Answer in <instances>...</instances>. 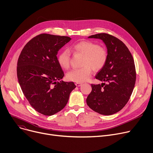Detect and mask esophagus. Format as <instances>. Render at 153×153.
Segmentation results:
<instances>
[{
	"mask_svg": "<svg viewBox=\"0 0 153 153\" xmlns=\"http://www.w3.org/2000/svg\"><path fill=\"white\" fill-rule=\"evenodd\" d=\"M76 85L77 86V87H80V86H81V85H82V83H79V82H76Z\"/></svg>",
	"mask_w": 153,
	"mask_h": 153,
	"instance_id": "34e87169",
	"label": "esophagus"
}]
</instances>
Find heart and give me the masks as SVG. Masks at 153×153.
<instances>
[{
  "label": "heart",
  "instance_id": "obj_1",
  "mask_svg": "<svg viewBox=\"0 0 153 153\" xmlns=\"http://www.w3.org/2000/svg\"><path fill=\"white\" fill-rule=\"evenodd\" d=\"M70 50L74 53L83 55L82 66L74 69L67 74V79L75 82H84L91 76L92 69L98 71L106 65L108 53L103 46L88 40H82L73 45ZM59 65L64 69H69L71 63V53L68 50L61 52L57 57Z\"/></svg>",
  "mask_w": 153,
  "mask_h": 153
}]
</instances>
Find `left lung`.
I'll return each mask as SVG.
<instances>
[{
	"label": "left lung",
	"mask_w": 153,
	"mask_h": 153,
	"mask_svg": "<svg viewBox=\"0 0 153 153\" xmlns=\"http://www.w3.org/2000/svg\"><path fill=\"white\" fill-rule=\"evenodd\" d=\"M88 38L102 40L108 57L105 66L95 76L103 83L91 84L87 104L99 114H113L126 106L134 88L136 70L134 58L124 43L113 36L100 33Z\"/></svg>",
	"instance_id": "obj_1"
}]
</instances>
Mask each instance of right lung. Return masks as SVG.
Here are the masks:
<instances>
[{
    "instance_id": "add662e5",
    "label": "right lung",
    "mask_w": 153,
    "mask_h": 153,
    "mask_svg": "<svg viewBox=\"0 0 153 153\" xmlns=\"http://www.w3.org/2000/svg\"><path fill=\"white\" fill-rule=\"evenodd\" d=\"M71 38L39 34L25 45L17 62V77L29 104L38 113L52 116L66 105L76 85L59 81L65 76L56 55Z\"/></svg>"
}]
</instances>
